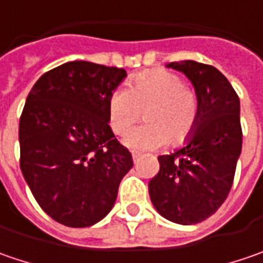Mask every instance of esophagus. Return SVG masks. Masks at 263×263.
Returning a JSON list of instances; mask_svg holds the SVG:
<instances>
[{
    "label": "esophagus",
    "mask_w": 263,
    "mask_h": 263,
    "mask_svg": "<svg viewBox=\"0 0 263 263\" xmlns=\"http://www.w3.org/2000/svg\"><path fill=\"white\" fill-rule=\"evenodd\" d=\"M140 157H141V154L137 153V152H132V159H134V162H138Z\"/></svg>",
    "instance_id": "obj_1"
}]
</instances>
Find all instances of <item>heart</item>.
<instances>
[{"label": "heart", "instance_id": "b5f03b06", "mask_svg": "<svg viewBox=\"0 0 263 263\" xmlns=\"http://www.w3.org/2000/svg\"><path fill=\"white\" fill-rule=\"evenodd\" d=\"M145 116L147 123L134 129L125 144L135 150L181 145L193 135L200 116V101L194 89L184 85L178 74L148 70L135 74L129 89L120 86L111 92L107 115L111 129L125 135Z\"/></svg>", "mask_w": 263, "mask_h": 263}]
</instances>
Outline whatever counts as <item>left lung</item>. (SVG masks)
<instances>
[{
	"label": "left lung",
	"instance_id": "1",
	"mask_svg": "<svg viewBox=\"0 0 263 263\" xmlns=\"http://www.w3.org/2000/svg\"><path fill=\"white\" fill-rule=\"evenodd\" d=\"M167 67L191 81L200 101V116L184 147L159 156L160 169L148 182V193L163 218L193 225L218 211L233 187L243 144L240 100L213 66L185 60Z\"/></svg>",
	"mask_w": 263,
	"mask_h": 263
}]
</instances>
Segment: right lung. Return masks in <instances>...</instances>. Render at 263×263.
Wrapping results in <instances>:
<instances>
[{"mask_svg": "<svg viewBox=\"0 0 263 263\" xmlns=\"http://www.w3.org/2000/svg\"><path fill=\"white\" fill-rule=\"evenodd\" d=\"M126 72L69 62L30 89L18 123L20 169L35 200L54 221L82 228L113 208L132 156L115 138L107 104Z\"/></svg>", "mask_w": 263, "mask_h": 263, "instance_id": "add662e5", "label": "right lung"}]
</instances>
